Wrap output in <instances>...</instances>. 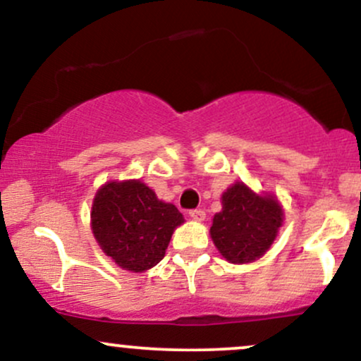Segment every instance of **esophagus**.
<instances>
[{
    "instance_id": "1",
    "label": "esophagus",
    "mask_w": 361,
    "mask_h": 361,
    "mask_svg": "<svg viewBox=\"0 0 361 361\" xmlns=\"http://www.w3.org/2000/svg\"><path fill=\"white\" fill-rule=\"evenodd\" d=\"M188 215L193 219V221H197V222H202V221H204V219H205V212H204V210H202V209H193V210H190Z\"/></svg>"
}]
</instances>
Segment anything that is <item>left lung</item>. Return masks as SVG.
Instances as JSON below:
<instances>
[{
    "instance_id": "obj_1",
    "label": "left lung",
    "mask_w": 361,
    "mask_h": 361,
    "mask_svg": "<svg viewBox=\"0 0 361 361\" xmlns=\"http://www.w3.org/2000/svg\"><path fill=\"white\" fill-rule=\"evenodd\" d=\"M283 222V210L273 195H258L243 181L222 195V210L214 215L210 235L231 263H251L275 241Z\"/></svg>"
}]
</instances>
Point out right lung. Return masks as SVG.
<instances>
[{
  "mask_svg": "<svg viewBox=\"0 0 361 361\" xmlns=\"http://www.w3.org/2000/svg\"><path fill=\"white\" fill-rule=\"evenodd\" d=\"M183 221L175 205L161 202L140 180L109 181L91 207V229L103 252L134 273L164 258L173 231Z\"/></svg>",
  "mask_w": 361,
  "mask_h": 361,
  "instance_id": "obj_1",
  "label": "right lung"
}]
</instances>
